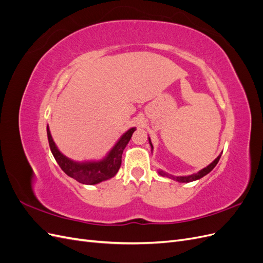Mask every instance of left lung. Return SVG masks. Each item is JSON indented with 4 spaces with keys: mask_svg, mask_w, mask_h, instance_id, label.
I'll use <instances>...</instances> for the list:
<instances>
[{
    "mask_svg": "<svg viewBox=\"0 0 263 263\" xmlns=\"http://www.w3.org/2000/svg\"><path fill=\"white\" fill-rule=\"evenodd\" d=\"M149 142H150V139H149ZM150 146H151V149H153V144H151V142H150ZM219 159H220V155H219L216 159H215V160H214L210 165H208V166H206V168L202 169L200 172H197V173H195V174H192V176H187V177H169L168 174H165V173L162 172V171H160L159 173H160L161 176H166V177H169V178H172L173 180H176V181H178V182L189 183V182H192V181L201 179V178H203L204 176H206V174H208V173H210V172L215 168V165H216V164L218 163Z\"/></svg>",
    "mask_w": 263,
    "mask_h": 263,
    "instance_id": "obj_1",
    "label": "left lung"
}]
</instances>
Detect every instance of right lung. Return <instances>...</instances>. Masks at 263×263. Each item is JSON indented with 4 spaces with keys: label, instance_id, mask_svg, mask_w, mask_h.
I'll return each instance as SVG.
<instances>
[{
    "label": "right lung",
    "instance_id": "obj_1",
    "mask_svg": "<svg viewBox=\"0 0 263 263\" xmlns=\"http://www.w3.org/2000/svg\"><path fill=\"white\" fill-rule=\"evenodd\" d=\"M136 130L135 128H130L126 132L122 138L118 140L117 144L109 151V154L98 162H84L78 163L71 161L70 159L63 156L58 148L55 147L52 137L50 135L49 128L47 127V136H48L49 147L51 153L55 159V161L59 164L61 170L65 172L67 176L73 178L78 182L83 183V184H97L102 181L113 178L117 171L121 168L122 164V155L125 147L130 140L133 133Z\"/></svg>",
    "mask_w": 263,
    "mask_h": 263
}]
</instances>
